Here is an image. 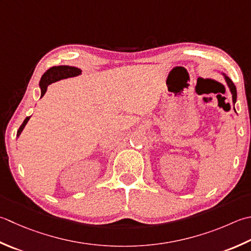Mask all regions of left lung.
Masks as SVG:
<instances>
[{"label":"left lung","instance_id":"obj_1","mask_svg":"<svg viewBox=\"0 0 251 251\" xmlns=\"http://www.w3.org/2000/svg\"><path fill=\"white\" fill-rule=\"evenodd\" d=\"M225 80H226L227 85H228L229 89H230V92H232V95H233V102L235 103V102H236V97H237L236 87H235V85H234V83H233V81L230 80L227 76H225ZM234 110H235V109H234Z\"/></svg>","mask_w":251,"mask_h":251}]
</instances>
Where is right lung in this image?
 <instances>
[{
  "mask_svg": "<svg viewBox=\"0 0 251 251\" xmlns=\"http://www.w3.org/2000/svg\"><path fill=\"white\" fill-rule=\"evenodd\" d=\"M80 73H81V71L79 70V68L73 67V66H66V65L53 66L51 68H49V70L42 75L40 83H39V85H40V88H41V97L47 92L48 86L50 85V83L55 82L57 80L64 79V78L78 76V75H80ZM29 119H30V116L26 117V120L24 121L22 126L19 127V129L17 131V137L21 135V132L23 131L24 127L26 126Z\"/></svg>",
  "mask_w": 251,
  "mask_h": 251,
  "instance_id": "obj_1",
  "label": "right lung"
}]
</instances>
